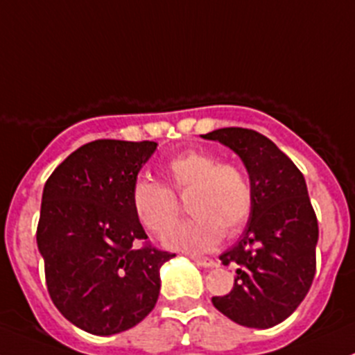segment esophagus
<instances>
[{"label":"esophagus","instance_id":"34e87169","mask_svg":"<svg viewBox=\"0 0 355 355\" xmlns=\"http://www.w3.org/2000/svg\"><path fill=\"white\" fill-rule=\"evenodd\" d=\"M192 261L200 268H213L214 266V261L211 257H200V256H191Z\"/></svg>","mask_w":355,"mask_h":355}]
</instances>
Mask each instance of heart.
Masks as SVG:
<instances>
[{
    "label": "heart",
    "instance_id": "b5f03b06",
    "mask_svg": "<svg viewBox=\"0 0 355 355\" xmlns=\"http://www.w3.org/2000/svg\"><path fill=\"white\" fill-rule=\"evenodd\" d=\"M164 177L168 187L149 178H137L130 200L142 227L163 234L177 218L175 196H187L185 207L192 218L175 225L163 237L171 249L204 252L213 249L223 234L242 230L249 220L254 204L252 184L239 164L218 163L213 153L189 149L168 161Z\"/></svg>",
    "mask_w": 355,
    "mask_h": 355
}]
</instances>
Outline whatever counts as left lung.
Wrapping results in <instances>:
<instances>
[{"label":"left lung","mask_w":355,"mask_h":355,"mask_svg":"<svg viewBox=\"0 0 355 355\" xmlns=\"http://www.w3.org/2000/svg\"><path fill=\"white\" fill-rule=\"evenodd\" d=\"M202 137L241 156L254 192L241 241L220 256L225 266H235L234 288L213 297V306L242 327L271 328L299 307L316 273L320 230L306 180L259 132L228 127Z\"/></svg>","instance_id":"8db88e82"}]
</instances>
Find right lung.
<instances>
[{"instance_id":"1","label":"right lung","mask_w":355,"mask_h":355,"mask_svg":"<svg viewBox=\"0 0 355 355\" xmlns=\"http://www.w3.org/2000/svg\"><path fill=\"white\" fill-rule=\"evenodd\" d=\"M156 142L101 139L71 153L42 191L37 247L56 309L80 330L108 336L156 306L159 270L175 254L146 242L132 185Z\"/></svg>"}]
</instances>
